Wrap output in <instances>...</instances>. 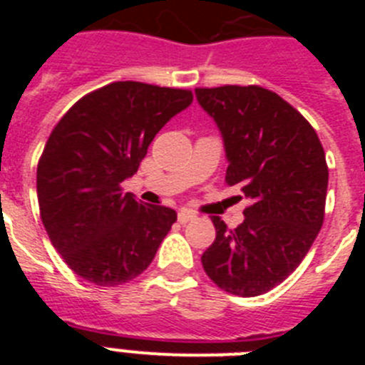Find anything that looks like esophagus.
I'll return each instance as SVG.
<instances>
[{
  "instance_id": "obj_1",
  "label": "esophagus",
  "mask_w": 365,
  "mask_h": 365,
  "mask_svg": "<svg viewBox=\"0 0 365 365\" xmlns=\"http://www.w3.org/2000/svg\"><path fill=\"white\" fill-rule=\"evenodd\" d=\"M177 219H179L180 225H185V222L195 219V214H193V212H188V210H180L179 214H177Z\"/></svg>"
}]
</instances>
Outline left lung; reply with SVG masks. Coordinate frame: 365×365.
Segmentation results:
<instances>
[{"label":"left lung","mask_w":365,"mask_h":365,"mask_svg":"<svg viewBox=\"0 0 365 365\" xmlns=\"http://www.w3.org/2000/svg\"><path fill=\"white\" fill-rule=\"evenodd\" d=\"M195 96L221 131L227 185L252 201L234 230L212 217L202 269L230 294H265L294 272L324 225L325 151L302 113L265 87H199Z\"/></svg>","instance_id":"1"}]
</instances>
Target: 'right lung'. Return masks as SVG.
<instances>
[{
	"mask_svg": "<svg viewBox=\"0 0 365 365\" xmlns=\"http://www.w3.org/2000/svg\"><path fill=\"white\" fill-rule=\"evenodd\" d=\"M192 100L188 89L113 82L54 125L38 163V205L51 243L80 278L115 287L150 267L177 212L137 201L122 182Z\"/></svg>",
	"mask_w": 365,
	"mask_h": 365,
	"instance_id": "obj_1",
	"label": "right lung"
}]
</instances>
